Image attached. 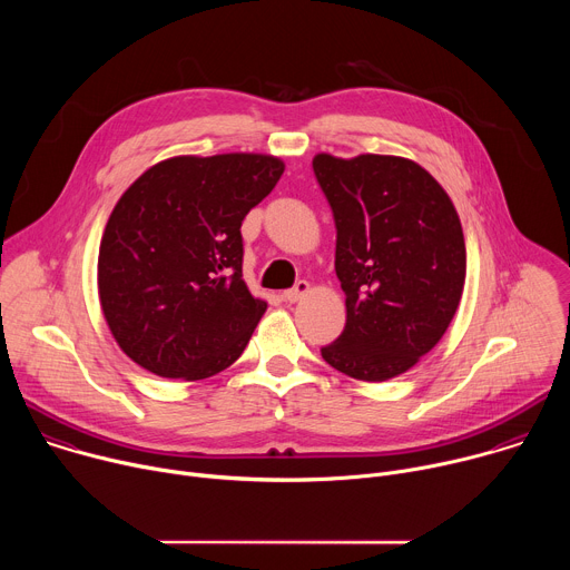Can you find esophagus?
I'll return each mask as SVG.
<instances>
[{
  "mask_svg": "<svg viewBox=\"0 0 570 570\" xmlns=\"http://www.w3.org/2000/svg\"><path fill=\"white\" fill-rule=\"evenodd\" d=\"M308 291H311L308 282L299 279V282L293 286V288H288V291L284 293V299H286V302H299L304 295H308Z\"/></svg>",
  "mask_w": 570,
  "mask_h": 570,
  "instance_id": "esophagus-1",
  "label": "esophagus"
}]
</instances>
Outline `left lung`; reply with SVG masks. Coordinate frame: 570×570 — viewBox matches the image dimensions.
<instances>
[{
  "mask_svg": "<svg viewBox=\"0 0 570 570\" xmlns=\"http://www.w3.org/2000/svg\"><path fill=\"white\" fill-rule=\"evenodd\" d=\"M336 220L347 322L322 358L358 381H387L429 354L458 311L466 248L444 187L417 161L363 153L313 157Z\"/></svg>",
  "mask_w": 570,
  "mask_h": 570,
  "instance_id": "obj_1",
  "label": "left lung"
}]
</instances>
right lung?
I'll return each mask as SVG.
<instances>
[{"mask_svg":"<svg viewBox=\"0 0 570 570\" xmlns=\"http://www.w3.org/2000/svg\"><path fill=\"white\" fill-rule=\"evenodd\" d=\"M284 167L266 153L176 155L121 194L101 236L97 284L130 361L200 381L243 354L268 302L243 282L240 223Z\"/></svg>","mask_w":570,"mask_h":570,"instance_id":"obj_1","label":"right lung"}]
</instances>
